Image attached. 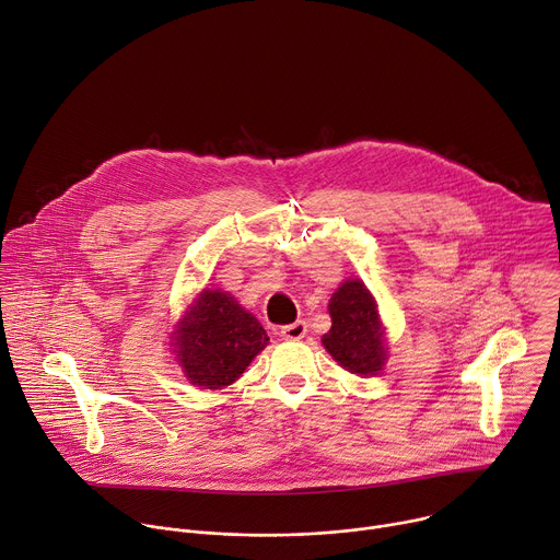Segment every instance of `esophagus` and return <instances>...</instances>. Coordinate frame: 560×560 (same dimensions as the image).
I'll return each instance as SVG.
<instances>
[{"mask_svg":"<svg viewBox=\"0 0 560 560\" xmlns=\"http://www.w3.org/2000/svg\"><path fill=\"white\" fill-rule=\"evenodd\" d=\"M281 338L283 340H301L305 334H307V323L305 320H296V323H290L285 327H281Z\"/></svg>","mask_w":560,"mask_h":560,"instance_id":"34e87169","label":"esophagus"}]
</instances>
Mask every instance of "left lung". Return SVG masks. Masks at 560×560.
<instances>
[{"instance_id": "8db88e82", "label": "left lung", "mask_w": 560, "mask_h": 560, "mask_svg": "<svg viewBox=\"0 0 560 560\" xmlns=\"http://www.w3.org/2000/svg\"><path fill=\"white\" fill-rule=\"evenodd\" d=\"M331 327L323 334V347L351 374L378 376L387 362L385 327L376 299L360 279H347L329 299Z\"/></svg>"}]
</instances>
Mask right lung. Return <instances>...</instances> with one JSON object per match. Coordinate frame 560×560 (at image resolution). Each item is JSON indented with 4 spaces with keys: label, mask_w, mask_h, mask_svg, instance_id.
Masks as SVG:
<instances>
[{
    "label": "right lung",
    "mask_w": 560,
    "mask_h": 560,
    "mask_svg": "<svg viewBox=\"0 0 560 560\" xmlns=\"http://www.w3.org/2000/svg\"><path fill=\"white\" fill-rule=\"evenodd\" d=\"M171 340L186 381L222 389L244 374L270 338L235 296L207 288L186 307Z\"/></svg>",
    "instance_id": "right-lung-1"
}]
</instances>
